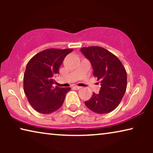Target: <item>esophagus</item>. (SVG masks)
<instances>
[{"label": "esophagus", "mask_w": 153, "mask_h": 153, "mask_svg": "<svg viewBox=\"0 0 153 153\" xmlns=\"http://www.w3.org/2000/svg\"><path fill=\"white\" fill-rule=\"evenodd\" d=\"M81 88V87L78 86V85H74V86H73V88L75 89V90H79Z\"/></svg>", "instance_id": "obj_1"}]
</instances>
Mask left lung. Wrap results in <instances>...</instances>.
Segmentation results:
<instances>
[{
    "mask_svg": "<svg viewBox=\"0 0 153 153\" xmlns=\"http://www.w3.org/2000/svg\"><path fill=\"white\" fill-rule=\"evenodd\" d=\"M81 51L91 62L93 75L100 82L98 94L93 93L85 106L97 114H107L119 105L127 88V72L116 56L100 47H83Z\"/></svg>",
    "mask_w": 153,
    "mask_h": 153,
    "instance_id": "8db88e82",
    "label": "left lung"
}]
</instances>
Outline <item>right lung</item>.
<instances>
[{
  "mask_svg": "<svg viewBox=\"0 0 153 153\" xmlns=\"http://www.w3.org/2000/svg\"><path fill=\"white\" fill-rule=\"evenodd\" d=\"M73 49H49L29 60L24 76V90L29 103L37 112L51 114L61 107L70 88L53 87L54 76L65 56Z\"/></svg>",
  "mask_w": 153,
  "mask_h": 153,
  "instance_id": "right-lung-1",
  "label": "right lung"
}]
</instances>
